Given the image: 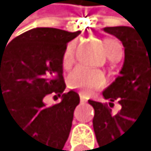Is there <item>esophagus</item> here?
<instances>
[{"label": "esophagus", "instance_id": "1", "mask_svg": "<svg viewBox=\"0 0 151 151\" xmlns=\"http://www.w3.org/2000/svg\"><path fill=\"white\" fill-rule=\"evenodd\" d=\"M79 98H81V103H84V102H87V97L84 96V94H79Z\"/></svg>", "mask_w": 151, "mask_h": 151}]
</instances>
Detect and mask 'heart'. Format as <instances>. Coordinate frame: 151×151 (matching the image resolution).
<instances>
[{
	"label": "heart",
	"instance_id": "1",
	"mask_svg": "<svg viewBox=\"0 0 151 151\" xmlns=\"http://www.w3.org/2000/svg\"><path fill=\"white\" fill-rule=\"evenodd\" d=\"M120 45L119 41L114 40V39H105L103 40V46L109 57H112V54L115 53V49ZM74 42H70L67 46L65 51L63 54V59H62V64L63 67L68 69L72 64H73V59H74ZM105 74L98 70V69H89V68H84V67H77L74 68L67 78V83L68 87L72 89H77L83 93H88L93 91V89H98L105 86Z\"/></svg>",
	"mask_w": 151,
	"mask_h": 151
}]
</instances>
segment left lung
I'll return each mask as SVG.
<instances>
[{"label":"left lung","instance_id":"left-lung-1","mask_svg":"<svg viewBox=\"0 0 151 151\" xmlns=\"http://www.w3.org/2000/svg\"><path fill=\"white\" fill-rule=\"evenodd\" d=\"M103 30L121 40L125 62L120 76L103 91L109 105L96 101H89V105L94 109L93 130L98 149L116 151L135 124L151 126V34H140L129 26ZM114 102L122 105L117 115L111 114Z\"/></svg>","mask_w":151,"mask_h":151}]
</instances>
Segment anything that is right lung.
<instances>
[{"label":"right lung","mask_w":151,"mask_h":151,"mask_svg":"<svg viewBox=\"0 0 151 151\" xmlns=\"http://www.w3.org/2000/svg\"><path fill=\"white\" fill-rule=\"evenodd\" d=\"M79 31L36 27L15 37L0 49V110L30 139L31 150L62 151L69 136L79 96L63 93V54ZM48 94L62 96V102L45 106Z\"/></svg>","instance_id":"1"}]
</instances>
